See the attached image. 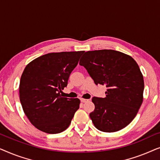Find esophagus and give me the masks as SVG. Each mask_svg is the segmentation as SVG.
Returning <instances> with one entry per match:
<instances>
[{
  "instance_id": "obj_1",
  "label": "esophagus",
  "mask_w": 160,
  "mask_h": 160,
  "mask_svg": "<svg viewBox=\"0 0 160 160\" xmlns=\"http://www.w3.org/2000/svg\"><path fill=\"white\" fill-rule=\"evenodd\" d=\"M81 101H82V102H87V101H89V100L84 99V98H81Z\"/></svg>"
}]
</instances>
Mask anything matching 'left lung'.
I'll use <instances>...</instances> for the list:
<instances>
[{
    "label": "left lung",
    "instance_id": "obj_1",
    "mask_svg": "<svg viewBox=\"0 0 160 160\" xmlns=\"http://www.w3.org/2000/svg\"><path fill=\"white\" fill-rule=\"evenodd\" d=\"M79 65L96 85L107 88L106 97L92 99L95 108L89 117L95 128L113 132L128 126L141 106L144 89L143 75L134 59L115 50H95L85 52Z\"/></svg>",
    "mask_w": 160,
    "mask_h": 160
}]
</instances>
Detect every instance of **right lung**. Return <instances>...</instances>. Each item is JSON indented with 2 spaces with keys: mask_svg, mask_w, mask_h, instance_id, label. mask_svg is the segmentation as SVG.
I'll return each instance as SVG.
<instances>
[{
  "mask_svg": "<svg viewBox=\"0 0 160 160\" xmlns=\"http://www.w3.org/2000/svg\"><path fill=\"white\" fill-rule=\"evenodd\" d=\"M84 51L49 53L35 59L25 67L19 83L23 111L39 130L56 134L68 128L79 108L78 98H63L70 74Z\"/></svg>",
  "mask_w": 160,
  "mask_h": 160,
  "instance_id": "1",
  "label": "right lung"
}]
</instances>
